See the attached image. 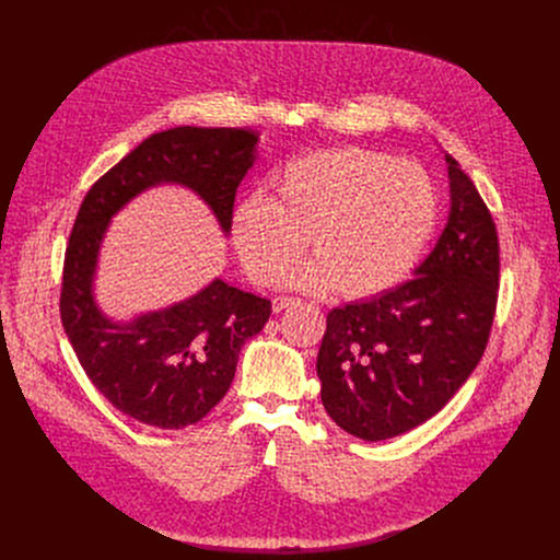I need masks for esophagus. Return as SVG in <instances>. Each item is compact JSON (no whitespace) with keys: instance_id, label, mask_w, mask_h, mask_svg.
I'll return each instance as SVG.
<instances>
[{"instance_id":"1","label":"esophagus","mask_w":560,"mask_h":560,"mask_svg":"<svg viewBox=\"0 0 560 560\" xmlns=\"http://www.w3.org/2000/svg\"><path fill=\"white\" fill-rule=\"evenodd\" d=\"M296 303H299V299H294V296H275V299H272V310H275V312H281V310L292 307V305H296Z\"/></svg>"}]
</instances>
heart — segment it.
<instances>
[{
  "instance_id": "1",
  "label": "heart",
  "mask_w": 560,
  "mask_h": 560,
  "mask_svg": "<svg viewBox=\"0 0 560 560\" xmlns=\"http://www.w3.org/2000/svg\"><path fill=\"white\" fill-rule=\"evenodd\" d=\"M436 221L439 195L423 168L374 150L335 148L288 162L270 199L238 201L230 238L255 283L281 279L310 238L316 261L290 279L294 288L372 299L410 277Z\"/></svg>"
}]
</instances>
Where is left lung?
<instances>
[{
	"label": "left lung",
	"mask_w": 560,
	"mask_h": 560,
	"mask_svg": "<svg viewBox=\"0 0 560 560\" xmlns=\"http://www.w3.org/2000/svg\"><path fill=\"white\" fill-rule=\"evenodd\" d=\"M450 217L415 279L335 307L316 374L332 421L363 441L425 423L481 361L499 299V234L486 201L454 156Z\"/></svg>",
	"instance_id": "1"
}]
</instances>
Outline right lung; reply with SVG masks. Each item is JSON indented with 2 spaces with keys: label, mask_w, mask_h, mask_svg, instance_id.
<instances>
[{
  "label": "right lung",
  "mask_w": 560,
  "mask_h": 560,
  "mask_svg": "<svg viewBox=\"0 0 560 560\" xmlns=\"http://www.w3.org/2000/svg\"><path fill=\"white\" fill-rule=\"evenodd\" d=\"M257 141L250 128L154 132L79 206L63 257L61 326L93 385L139 423L182 430L201 421L225 396L242 346L264 330L272 303L214 279L188 301L113 324L93 299L106 225L141 190L173 182L192 188L230 232L234 195L255 162Z\"/></svg>",
  "instance_id": "obj_1"
}]
</instances>
